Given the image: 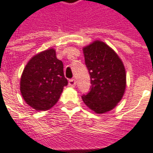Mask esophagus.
I'll list each match as a JSON object with an SVG mask.
<instances>
[{
	"label": "esophagus",
	"mask_w": 153,
	"mask_h": 153,
	"mask_svg": "<svg viewBox=\"0 0 153 153\" xmlns=\"http://www.w3.org/2000/svg\"><path fill=\"white\" fill-rule=\"evenodd\" d=\"M76 84V82H75V79H71L69 80V85L70 87H74Z\"/></svg>",
	"instance_id": "1"
}]
</instances>
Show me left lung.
Returning a JSON list of instances; mask_svg holds the SVG:
<instances>
[{"label": "left lung", "instance_id": "obj_1", "mask_svg": "<svg viewBox=\"0 0 153 153\" xmlns=\"http://www.w3.org/2000/svg\"><path fill=\"white\" fill-rule=\"evenodd\" d=\"M83 51L91 87L82 99L97 114L107 112L124 95L126 86L125 66L118 55L102 42L95 41Z\"/></svg>", "mask_w": 153, "mask_h": 153}]
</instances>
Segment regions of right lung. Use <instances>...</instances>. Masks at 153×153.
I'll list each match as a JSON object with an SVG mask.
<instances>
[{
  "instance_id": "right-lung-1",
  "label": "right lung",
  "mask_w": 153,
  "mask_h": 153,
  "mask_svg": "<svg viewBox=\"0 0 153 153\" xmlns=\"http://www.w3.org/2000/svg\"><path fill=\"white\" fill-rule=\"evenodd\" d=\"M68 80L64 65L54 49L38 53L28 61L23 71L20 91L26 103L38 111H47L58 102Z\"/></svg>"
}]
</instances>
